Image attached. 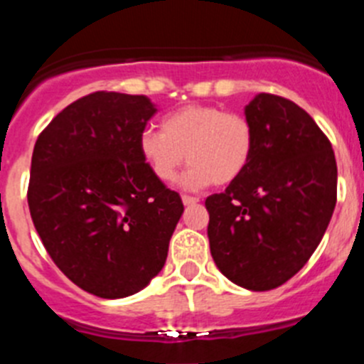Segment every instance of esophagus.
<instances>
[{
  "instance_id": "1",
  "label": "esophagus",
  "mask_w": 364,
  "mask_h": 364,
  "mask_svg": "<svg viewBox=\"0 0 364 364\" xmlns=\"http://www.w3.org/2000/svg\"><path fill=\"white\" fill-rule=\"evenodd\" d=\"M182 202H184V205H193V204H197L198 198L189 197V195H184V197H182Z\"/></svg>"
}]
</instances>
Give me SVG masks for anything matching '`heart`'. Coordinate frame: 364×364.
Masks as SVG:
<instances>
[{
	"instance_id": "b5f03b06",
	"label": "heart",
	"mask_w": 364,
	"mask_h": 364,
	"mask_svg": "<svg viewBox=\"0 0 364 364\" xmlns=\"http://www.w3.org/2000/svg\"><path fill=\"white\" fill-rule=\"evenodd\" d=\"M253 127L246 117L213 105H186L167 114L160 131L140 134V153L160 182H173L186 159L184 186L230 184L246 171L253 153Z\"/></svg>"
}]
</instances>
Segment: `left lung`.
I'll return each mask as SVG.
<instances>
[{"label": "left lung", "mask_w": 364, "mask_h": 364, "mask_svg": "<svg viewBox=\"0 0 364 364\" xmlns=\"http://www.w3.org/2000/svg\"><path fill=\"white\" fill-rule=\"evenodd\" d=\"M244 114L253 127L246 171L205 198L215 264L231 282L266 291L306 264L337 200L332 144L304 109L260 92Z\"/></svg>", "instance_id": "left-lung-1"}]
</instances>
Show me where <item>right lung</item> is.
<instances>
[{
	"instance_id": "add662e5",
	"label": "right lung",
	"mask_w": 364,
	"mask_h": 364,
	"mask_svg": "<svg viewBox=\"0 0 364 364\" xmlns=\"http://www.w3.org/2000/svg\"><path fill=\"white\" fill-rule=\"evenodd\" d=\"M156 105L98 91L76 100L38 136L28 210L54 264L82 290L129 297L164 268L184 213L151 173L140 134Z\"/></svg>"
}]
</instances>
